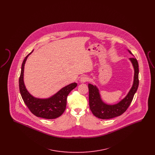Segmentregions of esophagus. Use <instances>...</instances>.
Instances as JSON below:
<instances>
[{
    "mask_svg": "<svg viewBox=\"0 0 155 155\" xmlns=\"http://www.w3.org/2000/svg\"><path fill=\"white\" fill-rule=\"evenodd\" d=\"M88 78L87 77H86V76H83L80 78V81H81V82H82V83L86 82L88 81Z\"/></svg>",
    "mask_w": 155,
    "mask_h": 155,
    "instance_id": "34e87169",
    "label": "esophagus"
}]
</instances>
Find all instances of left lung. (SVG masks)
<instances>
[{"mask_svg": "<svg viewBox=\"0 0 155 155\" xmlns=\"http://www.w3.org/2000/svg\"><path fill=\"white\" fill-rule=\"evenodd\" d=\"M128 51L131 54V52ZM134 69L133 85L125 97L115 104H107L104 103L101 99L99 89L95 85L88 84L89 108L93 114L101 119H110L119 116L123 114L133 101L139 85L138 63L135 58H130Z\"/></svg>", "mask_w": 155, "mask_h": 155, "instance_id": "obj_1", "label": "left lung"}]
</instances>
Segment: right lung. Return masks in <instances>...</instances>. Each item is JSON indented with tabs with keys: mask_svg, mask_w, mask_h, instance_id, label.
Segmentation results:
<instances>
[{
	"mask_svg": "<svg viewBox=\"0 0 155 155\" xmlns=\"http://www.w3.org/2000/svg\"><path fill=\"white\" fill-rule=\"evenodd\" d=\"M29 53L24 60L19 78V89L22 99L31 111L38 117L46 119H54L60 117L66 110L67 97L69 93L77 86L74 82L63 87L54 95L46 99H39L32 96L25 88L24 82V65Z\"/></svg>",
	"mask_w": 155,
	"mask_h": 155,
	"instance_id": "1",
	"label": "right lung"
}]
</instances>
